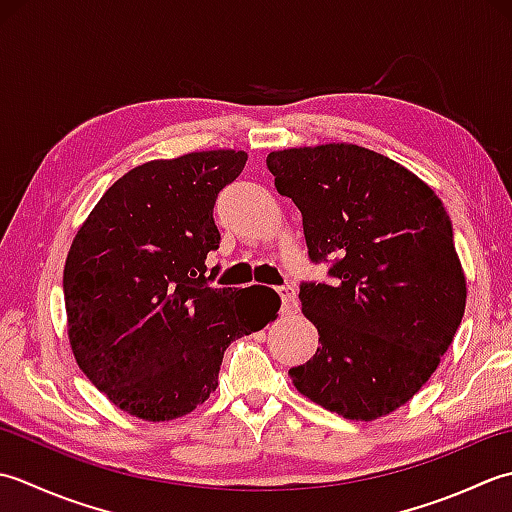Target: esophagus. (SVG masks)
I'll return each instance as SVG.
<instances>
[{
    "label": "esophagus",
    "mask_w": 512,
    "mask_h": 512,
    "mask_svg": "<svg viewBox=\"0 0 512 512\" xmlns=\"http://www.w3.org/2000/svg\"><path fill=\"white\" fill-rule=\"evenodd\" d=\"M276 291H278L280 300H283V307H280V309H283L285 314H291V311L298 309V296H296V289L294 287L283 285V287H278Z\"/></svg>",
    "instance_id": "34e87169"
}]
</instances>
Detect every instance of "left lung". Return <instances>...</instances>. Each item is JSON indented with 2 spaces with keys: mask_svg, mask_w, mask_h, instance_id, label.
I'll return each instance as SVG.
<instances>
[{
  "mask_svg": "<svg viewBox=\"0 0 512 512\" xmlns=\"http://www.w3.org/2000/svg\"><path fill=\"white\" fill-rule=\"evenodd\" d=\"M267 168L302 214L311 263L331 265L300 283L320 347L289 378L331 413L378 420L422 389L462 322L451 218L413 172L360 145L271 152Z\"/></svg>",
  "mask_w": 512,
  "mask_h": 512,
  "instance_id": "8db88e82",
  "label": "left lung"
}]
</instances>
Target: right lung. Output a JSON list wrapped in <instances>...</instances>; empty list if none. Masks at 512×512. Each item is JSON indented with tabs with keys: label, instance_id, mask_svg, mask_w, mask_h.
Listing matches in <instances>:
<instances>
[{
	"label": "right lung",
	"instance_id": "1",
	"mask_svg": "<svg viewBox=\"0 0 512 512\" xmlns=\"http://www.w3.org/2000/svg\"><path fill=\"white\" fill-rule=\"evenodd\" d=\"M245 152L210 150L123 174L90 212L64 267L68 336L79 369L112 404L165 422L218 387L223 353L274 320L276 291L212 287L214 205ZM267 293V299H260Z\"/></svg>",
	"mask_w": 512,
	"mask_h": 512
}]
</instances>
